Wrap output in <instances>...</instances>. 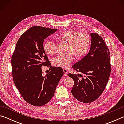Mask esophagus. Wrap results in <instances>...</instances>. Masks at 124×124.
<instances>
[{"label":"esophagus","mask_w":124,"mask_h":124,"mask_svg":"<svg viewBox=\"0 0 124 124\" xmlns=\"http://www.w3.org/2000/svg\"><path fill=\"white\" fill-rule=\"evenodd\" d=\"M63 70L64 76H67V75H68V72H67V70L66 69H63Z\"/></svg>","instance_id":"34e87169"}]
</instances>
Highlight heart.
<instances>
[{
	"mask_svg": "<svg viewBox=\"0 0 124 124\" xmlns=\"http://www.w3.org/2000/svg\"><path fill=\"white\" fill-rule=\"evenodd\" d=\"M60 39L68 44L66 55H60L52 60L55 67L66 68L73 61L74 56L78 58L83 57L89 49L91 38L86 33H80L76 30L70 29L59 35ZM44 51L49 55H53L56 52V44L52 40H47L43 45Z\"/></svg>",
	"mask_w": 124,
	"mask_h": 124,
	"instance_id": "1",
	"label": "heart"
}]
</instances>
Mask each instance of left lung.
Returning <instances> with one entry per match:
<instances>
[{
	"label": "left lung",
	"mask_w": 124,
	"mask_h": 124,
	"mask_svg": "<svg viewBox=\"0 0 124 124\" xmlns=\"http://www.w3.org/2000/svg\"><path fill=\"white\" fill-rule=\"evenodd\" d=\"M90 36L91 39L89 52L72 66L83 75L68 74L74 81L72 94L84 103H91L100 97L107 84L111 71L109 50L103 39L95 33H90Z\"/></svg>",
	"instance_id": "8db88e82"
}]
</instances>
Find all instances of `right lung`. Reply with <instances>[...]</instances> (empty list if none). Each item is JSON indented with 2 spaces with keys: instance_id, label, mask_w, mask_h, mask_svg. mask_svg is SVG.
I'll list each match as a JSON object with an SVG mask.
<instances>
[{
  "instance_id": "right-lung-1",
  "label": "right lung",
  "mask_w": 124,
  "mask_h": 124,
  "mask_svg": "<svg viewBox=\"0 0 124 124\" xmlns=\"http://www.w3.org/2000/svg\"><path fill=\"white\" fill-rule=\"evenodd\" d=\"M57 30L34 26L25 32L16 44L11 59L12 73L17 89L24 100L34 106L47 103L54 96L63 71L61 67H50L45 77L41 67L50 63L43 49V42Z\"/></svg>"
}]
</instances>
